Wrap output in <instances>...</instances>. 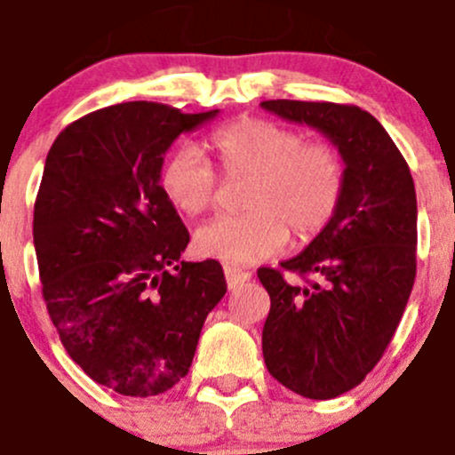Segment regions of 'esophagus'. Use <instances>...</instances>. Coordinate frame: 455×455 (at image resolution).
I'll return each instance as SVG.
<instances>
[{
  "label": "esophagus",
  "mask_w": 455,
  "mask_h": 455,
  "mask_svg": "<svg viewBox=\"0 0 455 455\" xmlns=\"http://www.w3.org/2000/svg\"><path fill=\"white\" fill-rule=\"evenodd\" d=\"M224 275H227L228 289H235V286L244 284L246 280H251V273L249 271H242V268L231 267V264H224Z\"/></svg>",
  "instance_id": "1"
}]
</instances>
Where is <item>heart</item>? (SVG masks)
<instances>
[{
    "label": "heart",
    "mask_w": 455,
    "mask_h": 455,
    "mask_svg": "<svg viewBox=\"0 0 455 455\" xmlns=\"http://www.w3.org/2000/svg\"><path fill=\"white\" fill-rule=\"evenodd\" d=\"M227 175H251L242 196L249 211L220 215L196 231L197 253L233 264L267 259L282 251L289 228L308 240L329 227L345 197L347 171L338 148L308 142L299 131L259 117L222 126L209 138ZM166 200L184 215L215 202L218 175L196 144H180L160 171Z\"/></svg>",
    "instance_id": "obj_1"
}]
</instances>
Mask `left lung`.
I'll use <instances>...</instances> for the list:
<instances>
[{
  "label": "left lung",
  "mask_w": 455,
  "mask_h": 455,
  "mask_svg": "<svg viewBox=\"0 0 455 455\" xmlns=\"http://www.w3.org/2000/svg\"><path fill=\"white\" fill-rule=\"evenodd\" d=\"M262 108L324 133L345 160V197L282 268H258L271 298L262 354L280 385L311 400L347 394L380 363L416 280L411 171L380 122L354 104L268 100ZM295 272L302 283L286 281Z\"/></svg>",
  "instance_id": "1"
}]
</instances>
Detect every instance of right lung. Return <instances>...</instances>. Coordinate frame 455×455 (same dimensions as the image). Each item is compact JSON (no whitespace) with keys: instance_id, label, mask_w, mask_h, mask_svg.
<instances>
[{"instance_id":"right-lung-1","label":"right lung","mask_w":455,"mask_h":455,"mask_svg":"<svg viewBox=\"0 0 455 455\" xmlns=\"http://www.w3.org/2000/svg\"><path fill=\"white\" fill-rule=\"evenodd\" d=\"M215 116L124 101L79 117L48 151L33 218L44 302L70 358L122 395L178 385L227 293L220 262H180L188 231L160 188L171 144Z\"/></svg>"}]
</instances>
